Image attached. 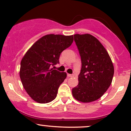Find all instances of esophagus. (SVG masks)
Returning a JSON list of instances; mask_svg holds the SVG:
<instances>
[{
  "mask_svg": "<svg viewBox=\"0 0 131 131\" xmlns=\"http://www.w3.org/2000/svg\"><path fill=\"white\" fill-rule=\"evenodd\" d=\"M67 76H68V77H74V74H67Z\"/></svg>",
  "mask_w": 131,
  "mask_h": 131,
  "instance_id": "obj_1",
  "label": "esophagus"
}]
</instances>
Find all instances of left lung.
Instances as JSON below:
<instances>
[{
  "label": "left lung",
  "mask_w": 131,
  "mask_h": 131,
  "mask_svg": "<svg viewBox=\"0 0 131 131\" xmlns=\"http://www.w3.org/2000/svg\"><path fill=\"white\" fill-rule=\"evenodd\" d=\"M74 40L80 53L81 69L78 85L73 88L76 100L90 103L98 100L110 86L114 66L108 53L97 38L90 34H75Z\"/></svg>",
  "instance_id": "1"
}]
</instances>
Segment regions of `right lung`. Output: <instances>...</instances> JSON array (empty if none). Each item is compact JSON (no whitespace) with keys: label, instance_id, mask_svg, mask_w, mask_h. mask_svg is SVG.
I'll list each match as a JSON object with an SVG mask.
<instances>
[{"label":"right lung","instance_id":"add662e5","mask_svg":"<svg viewBox=\"0 0 131 131\" xmlns=\"http://www.w3.org/2000/svg\"><path fill=\"white\" fill-rule=\"evenodd\" d=\"M73 41V35H45L23 57L20 70L21 81L28 95L37 103H50L57 97L67 73L53 70L51 67L60 63L61 53Z\"/></svg>","mask_w":131,"mask_h":131}]
</instances>
